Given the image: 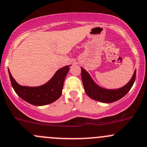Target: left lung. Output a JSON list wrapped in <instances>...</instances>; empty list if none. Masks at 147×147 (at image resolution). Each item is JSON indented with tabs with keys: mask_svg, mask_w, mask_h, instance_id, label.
<instances>
[{
	"mask_svg": "<svg viewBox=\"0 0 147 147\" xmlns=\"http://www.w3.org/2000/svg\"><path fill=\"white\" fill-rule=\"evenodd\" d=\"M81 76L85 93L92 99L103 103H113L123 98L132 88L136 78V70L131 80L125 86L119 89H109L98 85L90 76L89 72L81 67Z\"/></svg>",
	"mask_w": 147,
	"mask_h": 147,
	"instance_id": "left-lung-1",
	"label": "left lung"
}]
</instances>
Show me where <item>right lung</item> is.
<instances>
[{"mask_svg": "<svg viewBox=\"0 0 147 147\" xmlns=\"http://www.w3.org/2000/svg\"><path fill=\"white\" fill-rule=\"evenodd\" d=\"M69 66L66 65L57 70L49 82L38 86H22L12 78L9 69L8 73L12 86L16 94L30 104L40 106L53 103L61 97Z\"/></svg>", "mask_w": 147, "mask_h": 147, "instance_id": "add662e5", "label": "right lung"}]
</instances>
